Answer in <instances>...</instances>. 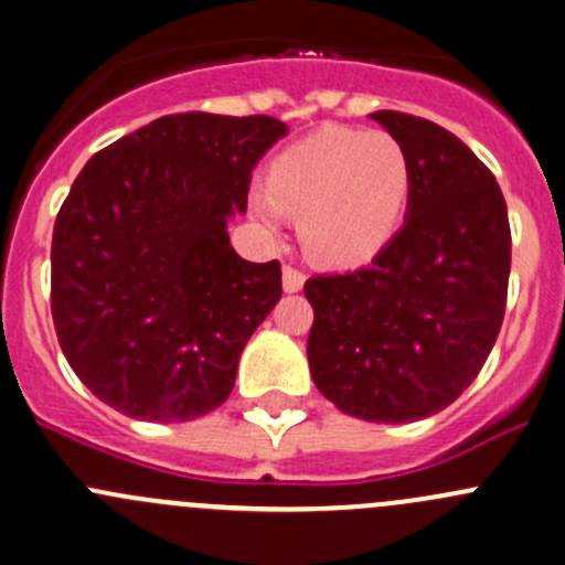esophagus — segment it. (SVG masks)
I'll return each mask as SVG.
<instances>
[{"label": "esophagus", "mask_w": 565, "mask_h": 565, "mask_svg": "<svg viewBox=\"0 0 565 565\" xmlns=\"http://www.w3.org/2000/svg\"><path fill=\"white\" fill-rule=\"evenodd\" d=\"M281 278H284V292H300V289H303V284H306L303 273H300L298 267H292V265H284Z\"/></svg>", "instance_id": "1"}]
</instances>
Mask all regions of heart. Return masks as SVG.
Wrapping results in <instances>:
<instances>
[{"label": "heart", "mask_w": 565, "mask_h": 565, "mask_svg": "<svg viewBox=\"0 0 565 565\" xmlns=\"http://www.w3.org/2000/svg\"><path fill=\"white\" fill-rule=\"evenodd\" d=\"M409 191L413 167L393 136L322 128L273 158L267 188L250 191V210L267 226L281 224L289 210L317 262L355 267L388 246Z\"/></svg>", "instance_id": "heart-1"}]
</instances>
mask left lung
Masks as SVG:
<instances>
[{"instance_id": "obj_1", "label": "left lung", "mask_w": 565, "mask_h": 565, "mask_svg": "<svg viewBox=\"0 0 565 565\" xmlns=\"http://www.w3.org/2000/svg\"><path fill=\"white\" fill-rule=\"evenodd\" d=\"M413 167L404 224L344 276H315L309 369L341 413L409 424L446 409L487 363L511 273L509 210L494 174L451 130L374 111Z\"/></svg>"}]
</instances>
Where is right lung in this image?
Returning a JSON list of instances; mask_svg holds the SVG:
<instances>
[{"instance_id": "right-lung-1", "label": "right lung", "mask_w": 565, "mask_h": 565, "mask_svg": "<svg viewBox=\"0 0 565 565\" xmlns=\"http://www.w3.org/2000/svg\"><path fill=\"white\" fill-rule=\"evenodd\" d=\"M284 136L265 114H169L76 177L51 241V317L76 377L108 407L169 424L235 388L243 347L281 298V265L237 256L226 224Z\"/></svg>"}]
</instances>
